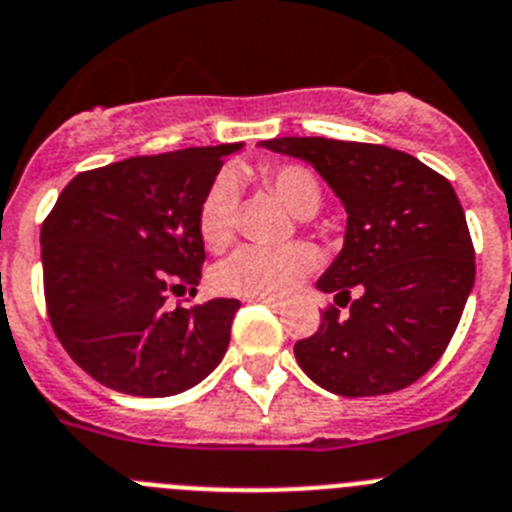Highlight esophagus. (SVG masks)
I'll return each instance as SVG.
<instances>
[{
  "label": "esophagus",
  "mask_w": 512,
  "mask_h": 512,
  "mask_svg": "<svg viewBox=\"0 0 512 512\" xmlns=\"http://www.w3.org/2000/svg\"><path fill=\"white\" fill-rule=\"evenodd\" d=\"M250 301L265 303V306H270V308H283V301H278V298H270V296H257V298H250Z\"/></svg>",
  "instance_id": "34e87169"
}]
</instances>
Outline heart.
<instances>
[{"mask_svg":"<svg viewBox=\"0 0 512 512\" xmlns=\"http://www.w3.org/2000/svg\"><path fill=\"white\" fill-rule=\"evenodd\" d=\"M262 183L296 216H313L321 206V186L311 170L296 163L262 165ZM239 183L234 173H219L206 188L199 206V234L209 250L219 252L237 232ZM313 250L308 245L239 247L211 273L219 293L242 298L283 296L311 270Z\"/></svg>","mask_w":512,"mask_h":512,"instance_id":"1","label":"heart"}]
</instances>
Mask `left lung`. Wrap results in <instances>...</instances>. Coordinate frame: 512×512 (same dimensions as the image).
<instances>
[{"label":"left lung","mask_w":512,"mask_h":512,"mask_svg":"<svg viewBox=\"0 0 512 512\" xmlns=\"http://www.w3.org/2000/svg\"><path fill=\"white\" fill-rule=\"evenodd\" d=\"M316 168L347 211L344 247L319 278L334 306L296 344L301 370L344 398L408 388L439 362L474 285L464 209L444 176L408 153L326 137H275Z\"/></svg>","instance_id":"1"}]
</instances>
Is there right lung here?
Here are the masks:
<instances>
[{
	"label": "right lung",
	"mask_w": 512,
	"mask_h": 512,
	"mask_svg": "<svg viewBox=\"0 0 512 512\" xmlns=\"http://www.w3.org/2000/svg\"><path fill=\"white\" fill-rule=\"evenodd\" d=\"M242 142L142 155L78 173L40 229L55 336L86 375L124 395L199 385L229 347L237 298L168 308L206 260L199 206Z\"/></svg>",
	"instance_id": "add662e5"
}]
</instances>
